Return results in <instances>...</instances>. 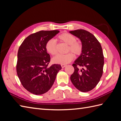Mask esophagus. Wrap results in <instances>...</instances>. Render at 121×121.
I'll use <instances>...</instances> for the list:
<instances>
[{
  "mask_svg": "<svg viewBox=\"0 0 121 121\" xmlns=\"http://www.w3.org/2000/svg\"><path fill=\"white\" fill-rule=\"evenodd\" d=\"M61 67H62V68H64V67H65L66 66V65H65V64H61Z\"/></svg>",
  "mask_w": 121,
  "mask_h": 121,
  "instance_id": "obj_1",
  "label": "esophagus"
}]
</instances>
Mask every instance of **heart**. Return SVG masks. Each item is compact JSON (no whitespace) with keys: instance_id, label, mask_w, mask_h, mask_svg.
<instances>
[{"instance_id":"obj_1","label":"heart","mask_w":121,"mask_h":121,"mask_svg":"<svg viewBox=\"0 0 121 121\" xmlns=\"http://www.w3.org/2000/svg\"><path fill=\"white\" fill-rule=\"evenodd\" d=\"M58 38L68 45V50H71L76 55H79L81 50L82 46L81 45L76 42V39L74 36L67 33H64L60 35ZM45 48L47 52L52 55L56 54L57 51V44L56 41L54 39H50L46 44ZM74 57V55L72 52H69L66 54H58L52 59L53 62L56 64H65L71 62Z\"/></svg>"}]
</instances>
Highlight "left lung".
<instances>
[{
    "label": "left lung",
    "mask_w": 121,
    "mask_h": 121,
    "mask_svg": "<svg viewBox=\"0 0 121 121\" xmlns=\"http://www.w3.org/2000/svg\"><path fill=\"white\" fill-rule=\"evenodd\" d=\"M69 32L79 39L82 45L81 54L72 65L74 72L71 80L78 90L90 91L96 86L103 73L104 58L102 46L95 36L85 30Z\"/></svg>",
    "instance_id": "1"
}]
</instances>
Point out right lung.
Masks as SVG:
<instances>
[{
	"mask_svg": "<svg viewBox=\"0 0 121 121\" xmlns=\"http://www.w3.org/2000/svg\"><path fill=\"white\" fill-rule=\"evenodd\" d=\"M60 31L42 30L30 35L25 39L17 53L16 71L25 89L35 95L45 93L52 88L60 64L48 67L50 57L46 50L47 41Z\"/></svg>",
	"mask_w": 121,
	"mask_h": 121,
	"instance_id": "add662e5",
	"label": "right lung"
}]
</instances>
